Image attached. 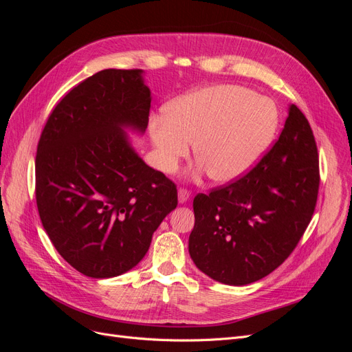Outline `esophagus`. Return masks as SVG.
I'll use <instances>...</instances> for the list:
<instances>
[{
	"mask_svg": "<svg viewBox=\"0 0 352 352\" xmlns=\"http://www.w3.org/2000/svg\"><path fill=\"white\" fill-rule=\"evenodd\" d=\"M177 195H179V202H180V204H185V202H186V201L189 199V197H190V192H189L188 189H185V188H180Z\"/></svg>",
	"mask_w": 352,
	"mask_h": 352,
	"instance_id": "1",
	"label": "esophagus"
}]
</instances>
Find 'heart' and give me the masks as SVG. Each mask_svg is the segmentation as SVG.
I'll return each instance as SVG.
<instances>
[{
  "label": "heart",
  "mask_w": 352,
  "mask_h": 352,
  "mask_svg": "<svg viewBox=\"0 0 352 352\" xmlns=\"http://www.w3.org/2000/svg\"><path fill=\"white\" fill-rule=\"evenodd\" d=\"M166 119L150 122L158 166L173 173L194 142L199 170L219 184L236 180L257 164L276 127L274 104L239 85H211L170 102Z\"/></svg>",
  "instance_id": "obj_1"
}]
</instances>
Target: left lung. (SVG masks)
I'll return each instance as SVG.
<instances>
[{
  "mask_svg": "<svg viewBox=\"0 0 352 352\" xmlns=\"http://www.w3.org/2000/svg\"><path fill=\"white\" fill-rule=\"evenodd\" d=\"M318 185L311 126L291 104L279 140L247 175L194 198L190 258L221 283L242 286L263 279L302 238Z\"/></svg>",
  "mask_w": 352,
  "mask_h": 352,
  "instance_id": "left-lung-1",
  "label": "left lung"
}]
</instances>
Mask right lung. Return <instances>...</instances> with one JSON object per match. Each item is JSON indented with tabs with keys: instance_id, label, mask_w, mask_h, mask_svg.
<instances>
[{
	"instance_id": "right-lung-1",
	"label": "right lung",
	"mask_w": 352,
	"mask_h": 352,
	"mask_svg": "<svg viewBox=\"0 0 352 352\" xmlns=\"http://www.w3.org/2000/svg\"><path fill=\"white\" fill-rule=\"evenodd\" d=\"M151 91L142 70L105 69L70 89L38 142L39 217L58 254L95 279L140 263L177 206L176 185L135 153L126 127L145 132Z\"/></svg>"
}]
</instances>
